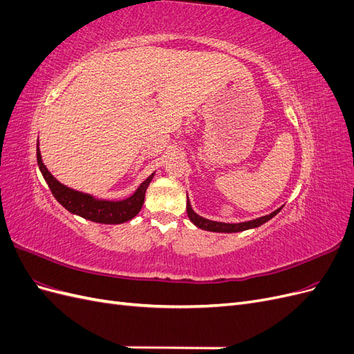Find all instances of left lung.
Instances as JSON below:
<instances>
[{
  "instance_id": "obj_1",
  "label": "left lung",
  "mask_w": 354,
  "mask_h": 354,
  "mask_svg": "<svg viewBox=\"0 0 354 354\" xmlns=\"http://www.w3.org/2000/svg\"><path fill=\"white\" fill-rule=\"evenodd\" d=\"M187 217L189 220L195 224L196 227L202 229V230H207V232H216V233H238V232H243V230H250V229H255V227H260L261 224L267 223L269 220H272L276 214H279L282 207L274 209L273 212H270L269 216H263L259 217L255 220H250V221H243V223H223V221H214V220H208L205 217L199 216L194 211L190 205V201L187 196Z\"/></svg>"
}]
</instances>
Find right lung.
<instances>
[{
  "label": "right lung",
  "mask_w": 354,
  "mask_h": 354,
  "mask_svg": "<svg viewBox=\"0 0 354 354\" xmlns=\"http://www.w3.org/2000/svg\"><path fill=\"white\" fill-rule=\"evenodd\" d=\"M37 162L42 177L47 181L53 196L57 199V202L63 208H66L71 214H75V216H80L85 220L100 224H122L133 220L137 214L140 212L145 202L146 190L155 176V173L149 176L143 183L136 189L131 196L121 201H109L103 198H95L94 195L84 194V192L75 190L72 187H68L66 185L60 183V181L47 169L44 162H42L39 142L37 143Z\"/></svg>",
  "instance_id": "1"
}]
</instances>
